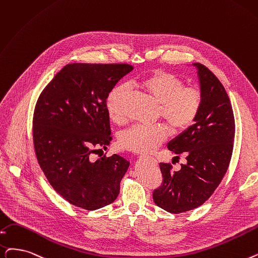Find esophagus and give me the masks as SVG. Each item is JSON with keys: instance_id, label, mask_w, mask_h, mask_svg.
<instances>
[{"instance_id": "esophagus-1", "label": "esophagus", "mask_w": 258, "mask_h": 258, "mask_svg": "<svg viewBox=\"0 0 258 258\" xmlns=\"http://www.w3.org/2000/svg\"><path fill=\"white\" fill-rule=\"evenodd\" d=\"M144 158H148V159H152L153 161H156L154 158H152V157H144Z\"/></svg>"}]
</instances>
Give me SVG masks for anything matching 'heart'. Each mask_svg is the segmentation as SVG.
<instances>
[{
  "label": "heart",
  "mask_w": 258,
  "mask_h": 258,
  "mask_svg": "<svg viewBox=\"0 0 258 258\" xmlns=\"http://www.w3.org/2000/svg\"><path fill=\"white\" fill-rule=\"evenodd\" d=\"M141 86L159 104V117L164 119L176 132H182L193 125L203 101V95L196 87L185 86V82L174 73L158 70L141 80ZM130 93L125 84L111 89L106 99L107 111L116 123L127 119L123 110V101ZM170 135L165 125L153 127L133 126L119 137L122 149L138 154L151 153L161 145Z\"/></svg>",
  "instance_id": "b5f03b06"
}]
</instances>
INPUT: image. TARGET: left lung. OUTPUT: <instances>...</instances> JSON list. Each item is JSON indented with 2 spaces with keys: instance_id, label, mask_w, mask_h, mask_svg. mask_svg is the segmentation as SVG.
I'll use <instances>...</instances> for the list:
<instances>
[{
  "instance_id": "left-lung-1",
  "label": "left lung",
  "mask_w": 258,
  "mask_h": 258,
  "mask_svg": "<svg viewBox=\"0 0 258 258\" xmlns=\"http://www.w3.org/2000/svg\"><path fill=\"white\" fill-rule=\"evenodd\" d=\"M193 65L203 95L199 114L191 127L167 144L175 154H183L186 163L175 172L170 163L161 162L163 180L153 192L154 203L174 214L201 206L214 193L228 171L235 136L234 114L225 87L208 67Z\"/></svg>"
}]
</instances>
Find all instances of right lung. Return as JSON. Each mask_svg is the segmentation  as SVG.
I'll return each instance as SVG.
<instances>
[{
    "label": "right lung",
    "mask_w": 258,
    "mask_h": 258,
    "mask_svg": "<svg viewBox=\"0 0 258 258\" xmlns=\"http://www.w3.org/2000/svg\"><path fill=\"white\" fill-rule=\"evenodd\" d=\"M128 64H67L41 93L33 113L38 162L70 204L94 211L114 203L130 162L114 154L93 161L111 141L106 99ZM102 151V150H101Z\"/></svg>",
    "instance_id": "obj_1"
}]
</instances>
